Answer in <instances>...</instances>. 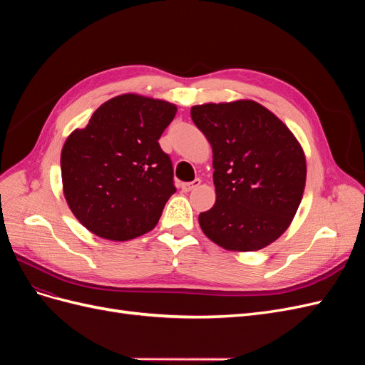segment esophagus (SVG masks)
I'll use <instances>...</instances> for the list:
<instances>
[{"mask_svg":"<svg viewBox=\"0 0 365 365\" xmlns=\"http://www.w3.org/2000/svg\"><path fill=\"white\" fill-rule=\"evenodd\" d=\"M200 185H201V180L196 178V180L192 181V182H182V184H181V190H182V192H190V190L196 189V187H200Z\"/></svg>","mask_w":365,"mask_h":365,"instance_id":"obj_1","label":"esophagus"}]
</instances>
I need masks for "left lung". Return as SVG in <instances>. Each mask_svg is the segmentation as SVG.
<instances>
[{
    "instance_id": "8db88e82",
    "label": "left lung",
    "mask_w": 365,
    "mask_h": 365,
    "mask_svg": "<svg viewBox=\"0 0 365 365\" xmlns=\"http://www.w3.org/2000/svg\"><path fill=\"white\" fill-rule=\"evenodd\" d=\"M213 150L215 205L200 215L204 235L228 251L277 240L302 202L306 157L283 121L254 101L192 106Z\"/></svg>"
}]
</instances>
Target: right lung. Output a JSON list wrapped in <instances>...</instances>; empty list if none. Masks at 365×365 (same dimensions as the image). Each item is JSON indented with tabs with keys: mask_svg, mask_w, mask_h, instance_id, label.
<instances>
[{
	"mask_svg": "<svg viewBox=\"0 0 365 365\" xmlns=\"http://www.w3.org/2000/svg\"><path fill=\"white\" fill-rule=\"evenodd\" d=\"M175 114L173 103L121 94L98 106L88 125L65 140L63 196L93 235L121 242L155 228L176 192L172 161L158 143Z\"/></svg>",
	"mask_w": 365,
	"mask_h": 365,
	"instance_id": "1",
	"label": "right lung"
}]
</instances>
